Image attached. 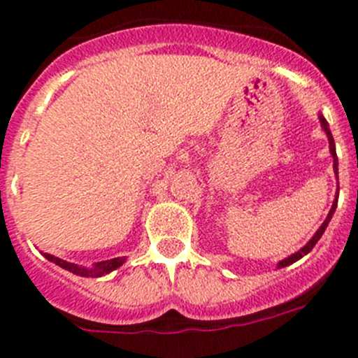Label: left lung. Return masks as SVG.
Instances as JSON below:
<instances>
[{
    "instance_id": "8db88e82",
    "label": "left lung",
    "mask_w": 358,
    "mask_h": 358,
    "mask_svg": "<svg viewBox=\"0 0 358 358\" xmlns=\"http://www.w3.org/2000/svg\"><path fill=\"white\" fill-rule=\"evenodd\" d=\"M320 122H321V127H323L324 134H327V138H329L330 154H332V157H334V172H336V177H337V173H339V172H337V165H339V163H337V154H336V142H334V136H332V133H330L329 122H327V120H324V117H323V115H321V113H320ZM337 181H339V177H337ZM337 199H339V186H337V195H336V199H334V204H332V208H330V211H329V216H327V218H324V222H323V224H321V227L317 229V231H316V234H314L313 238H310L309 241H307V245H306V247H301L300 250H298V252H294V254L287 255L286 259H282V261H278V264H277L278 268H286V266H289V264H293V262H296L298 259H301V257H303V255H307V254H309L310 250H313V248H314V245H316L317 241H320V238H321V236H323L324 229L329 227V224H330V220H332L334 213H336V208H337Z\"/></svg>"
}]
</instances>
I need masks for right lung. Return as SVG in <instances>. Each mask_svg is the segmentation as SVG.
Returning a JSON list of instances; mask_svg holds the SVG:
<instances>
[{
  "mask_svg": "<svg viewBox=\"0 0 358 358\" xmlns=\"http://www.w3.org/2000/svg\"><path fill=\"white\" fill-rule=\"evenodd\" d=\"M44 257L48 259V261L58 264L60 268H64V270L71 271V273L80 275V277H92V278H97V277H103V275L111 273V271L120 268L124 262H126V257H115V259H108V261L96 262L92 268H85V266H80V264H74V262L64 261V259L60 257H55V255L51 254H44Z\"/></svg>",
  "mask_w": 358,
  "mask_h": 358,
  "instance_id": "obj_1",
  "label": "right lung"
}]
</instances>
